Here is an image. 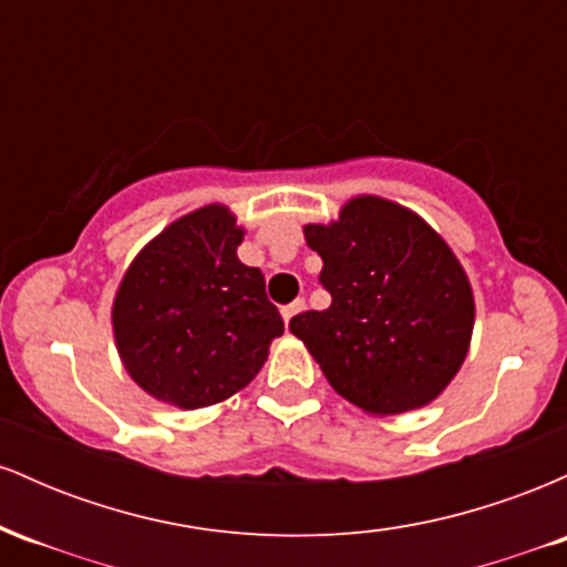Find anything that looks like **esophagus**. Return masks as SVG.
<instances>
[{
    "label": "esophagus",
    "mask_w": 567,
    "mask_h": 567,
    "mask_svg": "<svg viewBox=\"0 0 567 567\" xmlns=\"http://www.w3.org/2000/svg\"><path fill=\"white\" fill-rule=\"evenodd\" d=\"M298 311H303V298H298V301L282 306V320H285V324H290V320L298 315Z\"/></svg>",
    "instance_id": "esophagus-1"
}]
</instances>
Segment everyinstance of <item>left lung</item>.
<instances>
[{"instance_id": "left-lung-1", "label": "left lung", "mask_w": 567, "mask_h": 567, "mask_svg": "<svg viewBox=\"0 0 567 567\" xmlns=\"http://www.w3.org/2000/svg\"><path fill=\"white\" fill-rule=\"evenodd\" d=\"M320 252L324 311L292 317L290 333L324 379L370 415L437 400L464 365L474 296L445 239L408 207L373 194L349 199L330 224H306Z\"/></svg>"}]
</instances>
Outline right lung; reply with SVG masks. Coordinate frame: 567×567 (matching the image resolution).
I'll list each match as a JSON object with an SVG mask.
<instances>
[{
  "instance_id": "obj_1",
  "label": "right lung",
  "mask_w": 567,
  "mask_h": 567,
  "mask_svg": "<svg viewBox=\"0 0 567 567\" xmlns=\"http://www.w3.org/2000/svg\"><path fill=\"white\" fill-rule=\"evenodd\" d=\"M245 229L205 205L159 231L122 277L114 341L146 394L181 410L229 400L264 368L285 322L261 269L237 258Z\"/></svg>"
}]
</instances>
